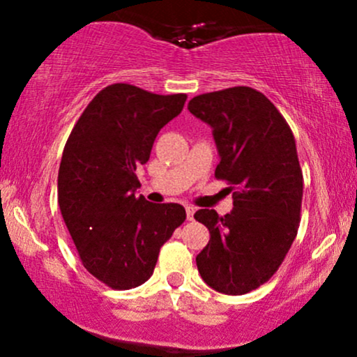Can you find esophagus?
I'll return each mask as SVG.
<instances>
[{
    "instance_id": "obj_1",
    "label": "esophagus",
    "mask_w": 357,
    "mask_h": 357,
    "mask_svg": "<svg viewBox=\"0 0 357 357\" xmlns=\"http://www.w3.org/2000/svg\"><path fill=\"white\" fill-rule=\"evenodd\" d=\"M195 211H196L195 206H186V216L190 221L192 220V216H195Z\"/></svg>"
}]
</instances>
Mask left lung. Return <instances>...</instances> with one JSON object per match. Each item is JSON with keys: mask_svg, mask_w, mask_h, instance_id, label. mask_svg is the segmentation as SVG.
<instances>
[{"mask_svg": "<svg viewBox=\"0 0 357 357\" xmlns=\"http://www.w3.org/2000/svg\"><path fill=\"white\" fill-rule=\"evenodd\" d=\"M188 110L213 127L220 153L215 178L233 191V210H198L210 230L196 257L211 289L241 296L268 282L298 231L304 178L292 129L275 105L252 87L192 97Z\"/></svg>", "mask_w": 357, "mask_h": 357, "instance_id": "1", "label": "left lung"}]
</instances>
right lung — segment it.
Returning <instances> with one entry per match:
<instances>
[{"mask_svg": "<svg viewBox=\"0 0 357 357\" xmlns=\"http://www.w3.org/2000/svg\"><path fill=\"white\" fill-rule=\"evenodd\" d=\"M186 93L159 96L130 84L102 89L73 126L59 169V206L80 261L110 289L153 275L159 250L183 221L178 203L136 196V169L159 130L183 110Z\"/></svg>", "mask_w": 357, "mask_h": 357, "instance_id": "add662e5", "label": "right lung"}]
</instances>
